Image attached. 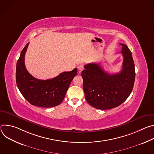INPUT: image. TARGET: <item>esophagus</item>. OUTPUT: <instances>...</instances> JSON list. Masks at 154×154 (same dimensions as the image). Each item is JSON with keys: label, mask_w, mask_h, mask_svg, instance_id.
<instances>
[{"label": "esophagus", "mask_w": 154, "mask_h": 154, "mask_svg": "<svg viewBox=\"0 0 154 154\" xmlns=\"http://www.w3.org/2000/svg\"><path fill=\"white\" fill-rule=\"evenodd\" d=\"M77 68L79 69V70L80 71H83V69H84V65H83V64H79V65L78 66Z\"/></svg>", "instance_id": "34e87169"}]
</instances>
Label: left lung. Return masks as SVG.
Segmentation results:
<instances>
[{
  "label": "left lung",
  "instance_id": "8db88e82",
  "mask_svg": "<svg viewBox=\"0 0 154 154\" xmlns=\"http://www.w3.org/2000/svg\"><path fill=\"white\" fill-rule=\"evenodd\" d=\"M120 45L124 60L119 73L109 74L97 63L85 65V69L82 72L86 100L94 108L108 109L117 107L133 90L135 71L132 54L127 45Z\"/></svg>",
  "mask_w": 154,
  "mask_h": 154
}]
</instances>
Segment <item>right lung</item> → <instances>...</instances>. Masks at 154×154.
<instances>
[{"instance_id":"1","label":"right lung","mask_w":154,"mask_h":154,"mask_svg":"<svg viewBox=\"0 0 154 154\" xmlns=\"http://www.w3.org/2000/svg\"><path fill=\"white\" fill-rule=\"evenodd\" d=\"M29 44L22 51L16 64V81L18 89L33 105L45 108L57 106L63 100L72 79L77 74V69L63 72L48 80H39L33 77L25 66V54Z\"/></svg>"}]
</instances>
